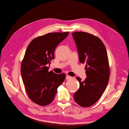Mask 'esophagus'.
Returning a JSON list of instances; mask_svg holds the SVG:
<instances>
[{
  "label": "esophagus",
  "mask_w": 129,
  "mask_h": 129,
  "mask_svg": "<svg viewBox=\"0 0 129 129\" xmlns=\"http://www.w3.org/2000/svg\"><path fill=\"white\" fill-rule=\"evenodd\" d=\"M66 79H67V80H71V79H72V77H71V76H69V75H67L66 76Z\"/></svg>",
  "instance_id": "1"
}]
</instances>
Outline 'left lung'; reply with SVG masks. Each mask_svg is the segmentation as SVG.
I'll list each match as a JSON object with an SVG mask.
<instances>
[{
  "label": "left lung",
  "instance_id": "1",
  "mask_svg": "<svg viewBox=\"0 0 129 129\" xmlns=\"http://www.w3.org/2000/svg\"><path fill=\"white\" fill-rule=\"evenodd\" d=\"M81 63L85 64L87 77L82 81L74 99L80 106L89 107L98 101L106 88L110 77V67L106 48L100 38L87 32L72 33Z\"/></svg>",
  "mask_w": 129,
  "mask_h": 129
}]
</instances>
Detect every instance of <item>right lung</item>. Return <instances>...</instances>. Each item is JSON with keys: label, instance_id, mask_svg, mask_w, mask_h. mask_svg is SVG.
<instances>
[{"label": "right lung", "instance_id": "1", "mask_svg": "<svg viewBox=\"0 0 129 129\" xmlns=\"http://www.w3.org/2000/svg\"><path fill=\"white\" fill-rule=\"evenodd\" d=\"M69 32L49 33L37 37L26 49L21 65L23 83L29 98L41 106L53 101L57 88L63 82L64 73L56 74L48 71L47 64L54 59V51L58 44Z\"/></svg>", "mask_w": 129, "mask_h": 129}]
</instances>
